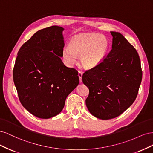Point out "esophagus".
<instances>
[{
  "label": "esophagus",
  "mask_w": 153,
  "mask_h": 153,
  "mask_svg": "<svg viewBox=\"0 0 153 153\" xmlns=\"http://www.w3.org/2000/svg\"><path fill=\"white\" fill-rule=\"evenodd\" d=\"M82 75L83 73L82 71H78V77H79V80H80V82H82Z\"/></svg>",
  "instance_id": "esophagus-1"
}]
</instances>
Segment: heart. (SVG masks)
Returning <instances> with one entry per match:
<instances>
[{
  "label": "heart",
  "mask_w": 153,
  "mask_h": 153,
  "mask_svg": "<svg viewBox=\"0 0 153 153\" xmlns=\"http://www.w3.org/2000/svg\"><path fill=\"white\" fill-rule=\"evenodd\" d=\"M109 47V41L103 35L94 33L80 34L71 40L69 47L64 48L62 57L68 64L73 65L76 62V55H80L83 67L93 68L102 62Z\"/></svg>",
  "instance_id": "1"
}]
</instances>
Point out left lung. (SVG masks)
Segmentation results:
<instances>
[{
	"instance_id": "obj_1",
	"label": "left lung",
	"mask_w": 153,
	"mask_h": 153,
	"mask_svg": "<svg viewBox=\"0 0 153 153\" xmlns=\"http://www.w3.org/2000/svg\"><path fill=\"white\" fill-rule=\"evenodd\" d=\"M112 49L98 66L86 70L82 82L89 88L86 106L96 117H116L135 101L142 71L136 49L119 32H110Z\"/></svg>"
}]
</instances>
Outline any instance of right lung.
<instances>
[{
	"mask_svg": "<svg viewBox=\"0 0 153 153\" xmlns=\"http://www.w3.org/2000/svg\"><path fill=\"white\" fill-rule=\"evenodd\" d=\"M64 29H41L23 45L13 71L22 105L34 116L49 119L63 109L67 96L79 84L76 69L62 62Z\"/></svg>",
	"mask_w": 153,
	"mask_h": 153,
	"instance_id": "obj_1",
	"label": "right lung"
}]
</instances>
